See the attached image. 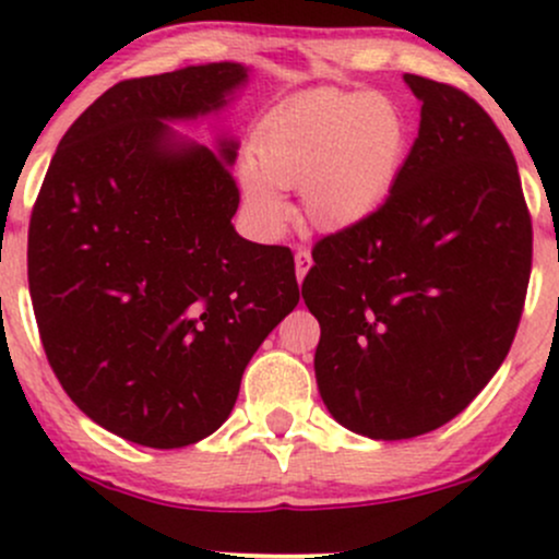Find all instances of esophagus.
Segmentation results:
<instances>
[{"label": "esophagus", "instance_id": "1", "mask_svg": "<svg viewBox=\"0 0 559 559\" xmlns=\"http://www.w3.org/2000/svg\"><path fill=\"white\" fill-rule=\"evenodd\" d=\"M294 267H297V281H305L307 271L312 267L310 249H297V254H294Z\"/></svg>", "mask_w": 559, "mask_h": 559}]
</instances>
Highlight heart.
<instances>
[{"label":"heart","instance_id":"heart-1","mask_svg":"<svg viewBox=\"0 0 559 559\" xmlns=\"http://www.w3.org/2000/svg\"><path fill=\"white\" fill-rule=\"evenodd\" d=\"M413 131L407 107L370 88L294 96L267 115L252 141V165L239 173L243 213L273 239L292 217L281 191L299 189L312 228L360 226L394 194Z\"/></svg>","mask_w":559,"mask_h":559}]
</instances>
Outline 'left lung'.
<instances>
[{
  "label": "left lung",
  "mask_w": 559,
  "mask_h": 559,
  "mask_svg": "<svg viewBox=\"0 0 559 559\" xmlns=\"http://www.w3.org/2000/svg\"><path fill=\"white\" fill-rule=\"evenodd\" d=\"M420 128L394 194L312 249L301 297L320 323L318 391L378 441L436 431L504 362L531 275L515 157L478 102L404 73Z\"/></svg>",
  "instance_id": "obj_1"
}]
</instances>
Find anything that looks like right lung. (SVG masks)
I'll use <instances>...</instances> for the list:
<instances>
[{
    "label": "right lung",
    "mask_w": 559,
    "mask_h": 559,
    "mask_svg": "<svg viewBox=\"0 0 559 559\" xmlns=\"http://www.w3.org/2000/svg\"><path fill=\"white\" fill-rule=\"evenodd\" d=\"M249 79L207 62L115 83L68 128L34 204L28 288L57 381L102 428L178 449L228 420L241 376L297 307L286 247L241 239L230 165L170 123L207 118Z\"/></svg>",
    "instance_id": "right-lung-1"
}]
</instances>
